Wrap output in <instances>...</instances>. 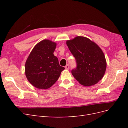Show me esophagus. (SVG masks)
<instances>
[{
  "label": "esophagus",
  "instance_id": "obj_1",
  "mask_svg": "<svg viewBox=\"0 0 128 128\" xmlns=\"http://www.w3.org/2000/svg\"><path fill=\"white\" fill-rule=\"evenodd\" d=\"M65 68H66V69H67V70H69V64H67Z\"/></svg>",
  "mask_w": 128,
  "mask_h": 128
}]
</instances>
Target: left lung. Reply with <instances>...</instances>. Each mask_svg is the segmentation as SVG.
Returning a JSON list of instances; mask_svg holds the SVG:
<instances>
[{
    "instance_id": "8db88e82",
    "label": "left lung",
    "mask_w": 128,
    "mask_h": 128,
    "mask_svg": "<svg viewBox=\"0 0 128 128\" xmlns=\"http://www.w3.org/2000/svg\"><path fill=\"white\" fill-rule=\"evenodd\" d=\"M66 44L75 58L77 67L72 73L85 86H90L101 80L105 73L107 63L102 50L96 42L83 36L67 40Z\"/></svg>"
}]
</instances>
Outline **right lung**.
I'll list each match as a JSON object with an SVG mask.
<instances>
[{
    "mask_svg": "<svg viewBox=\"0 0 128 128\" xmlns=\"http://www.w3.org/2000/svg\"><path fill=\"white\" fill-rule=\"evenodd\" d=\"M56 42L44 40L32 50L25 64V74L34 86L48 89L54 84L64 68L59 65L56 56L53 54Z\"/></svg>",
    "mask_w": 128,
    "mask_h": 128,
    "instance_id": "1",
    "label": "right lung"
}]
</instances>
